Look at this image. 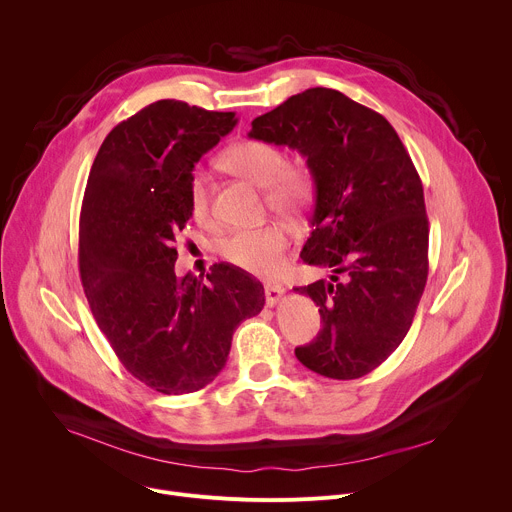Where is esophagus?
Listing matches in <instances>:
<instances>
[{
	"label": "esophagus",
	"mask_w": 512,
	"mask_h": 512,
	"mask_svg": "<svg viewBox=\"0 0 512 512\" xmlns=\"http://www.w3.org/2000/svg\"><path fill=\"white\" fill-rule=\"evenodd\" d=\"M283 285H279V283H265V304L267 306H275L279 300H281V296H283Z\"/></svg>",
	"instance_id": "34e87169"
}]
</instances>
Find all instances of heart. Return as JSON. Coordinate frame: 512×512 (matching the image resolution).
Segmentation results:
<instances>
[{"instance_id": "heart-1", "label": "heart", "mask_w": 512, "mask_h": 512, "mask_svg": "<svg viewBox=\"0 0 512 512\" xmlns=\"http://www.w3.org/2000/svg\"><path fill=\"white\" fill-rule=\"evenodd\" d=\"M221 164L257 186L265 188L267 204L287 216H302L316 198V176L306 162H285L273 143L243 139L233 143L221 156ZM188 206L194 221L202 227L214 225L206 176L194 172L188 186ZM289 247V231L279 221H267L233 233L223 243V257L245 271L267 275L283 267Z\"/></svg>"}]
</instances>
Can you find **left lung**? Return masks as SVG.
Instances as JSON below:
<instances>
[{"label": "left lung", "mask_w": 512, "mask_h": 512, "mask_svg": "<svg viewBox=\"0 0 512 512\" xmlns=\"http://www.w3.org/2000/svg\"><path fill=\"white\" fill-rule=\"evenodd\" d=\"M251 127L249 137L298 150L316 176L302 259L334 275L296 287L322 316V330L296 356L328 379L369 375L403 342L427 281L419 174L393 125L334 89L289 97Z\"/></svg>", "instance_id": "1"}]
</instances>
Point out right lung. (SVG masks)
<instances>
[{
  "instance_id": "right-lung-1",
  "label": "right lung",
  "mask_w": 512,
  "mask_h": 512,
  "mask_svg": "<svg viewBox=\"0 0 512 512\" xmlns=\"http://www.w3.org/2000/svg\"><path fill=\"white\" fill-rule=\"evenodd\" d=\"M235 113L162 99L115 125L93 162L79 223V269L91 312L143 385L184 395L223 371L237 326L261 312L263 285L229 263L204 277L174 271L190 221L194 164Z\"/></svg>"
}]
</instances>
